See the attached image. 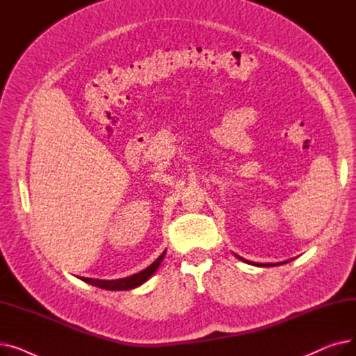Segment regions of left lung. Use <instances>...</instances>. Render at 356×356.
<instances>
[{
  "label": "left lung",
  "mask_w": 356,
  "mask_h": 356,
  "mask_svg": "<svg viewBox=\"0 0 356 356\" xmlns=\"http://www.w3.org/2000/svg\"><path fill=\"white\" fill-rule=\"evenodd\" d=\"M239 259H242V261H245V263H248L247 259H244V258H241L239 255H236ZM284 263H287V261H284ZM254 266H259V267H273V266H275V264H254ZM278 266V264H277Z\"/></svg>",
  "instance_id": "8db88e82"
}]
</instances>
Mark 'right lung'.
<instances>
[{
	"mask_svg": "<svg viewBox=\"0 0 356 356\" xmlns=\"http://www.w3.org/2000/svg\"><path fill=\"white\" fill-rule=\"evenodd\" d=\"M164 255H165V251L154 261L152 266H148L145 270H143V271H140L134 275L125 277V278H120V280H95V278H83L82 277L81 280H83L85 283H89L92 286L99 287V289H105V290H131L134 287H138L144 282H147V280L154 274V271L161 264Z\"/></svg>",
	"mask_w": 356,
	"mask_h": 356,
	"instance_id": "right-lung-1",
	"label": "right lung"
}]
</instances>
